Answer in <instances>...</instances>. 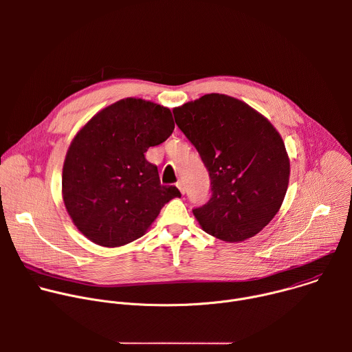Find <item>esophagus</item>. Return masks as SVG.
Returning a JSON list of instances; mask_svg holds the SVG:
<instances>
[{
	"instance_id": "34e87169",
	"label": "esophagus",
	"mask_w": 352,
	"mask_h": 352,
	"mask_svg": "<svg viewBox=\"0 0 352 352\" xmlns=\"http://www.w3.org/2000/svg\"><path fill=\"white\" fill-rule=\"evenodd\" d=\"M177 186H178L179 192L184 195V193H185V184H184V181H181V179H179V181L177 182Z\"/></svg>"
}]
</instances>
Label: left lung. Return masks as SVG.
I'll return each mask as SVG.
<instances>
[{"label": "left lung", "mask_w": 352, "mask_h": 352, "mask_svg": "<svg viewBox=\"0 0 352 352\" xmlns=\"http://www.w3.org/2000/svg\"><path fill=\"white\" fill-rule=\"evenodd\" d=\"M210 177L212 197L193 214L208 234L239 242L277 214L289 181V159L267 118L231 96L212 93L173 110Z\"/></svg>", "instance_id": "8db88e82"}]
</instances>
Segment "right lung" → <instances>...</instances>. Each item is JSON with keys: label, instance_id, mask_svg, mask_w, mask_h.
I'll use <instances>...</instances> for the list:
<instances>
[{"label": "right lung", "instance_id": "1", "mask_svg": "<svg viewBox=\"0 0 352 352\" xmlns=\"http://www.w3.org/2000/svg\"><path fill=\"white\" fill-rule=\"evenodd\" d=\"M170 109L128 97L97 113L74 138L63 167V199L76 228L91 242L126 245L152 226L181 193L162 185L144 159L174 131Z\"/></svg>", "mask_w": 352, "mask_h": 352}]
</instances>
